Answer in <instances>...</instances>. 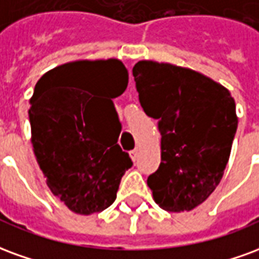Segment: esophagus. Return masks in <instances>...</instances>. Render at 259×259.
Here are the masks:
<instances>
[{
    "label": "esophagus",
    "instance_id": "34e87169",
    "mask_svg": "<svg viewBox=\"0 0 259 259\" xmlns=\"http://www.w3.org/2000/svg\"><path fill=\"white\" fill-rule=\"evenodd\" d=\"M130 156H131L132 160L135 161V160L138 158V149H134V150H131V152H130Z\"/></svg>",
    "mask_w": 259,
    "mask_h": 259
}]
</instances>
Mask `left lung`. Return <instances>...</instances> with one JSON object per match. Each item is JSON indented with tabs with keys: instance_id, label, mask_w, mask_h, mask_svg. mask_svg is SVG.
Wrapping results in <instances>:
<instances>
[{
	"instance_id": "obj_1",
	"label": "left lung",
	"mask_w": 259,
	"mask_h": 259,
	"mask_svg": "<svg viewBox=\"0 0 259 259\" xmlns=\"http://www.w3.org/2000/svg\"><path fill=\"white\" fill-rule=\"evenodd\" d=\"M132 74L161 135V163L148 178L153 199L167 211H190L224 175L237 130L235 99L208 77L169 63L141 60Z\"/></svg>"
}]
</instances>
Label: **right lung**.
<instances>
[{"label": "right lung", "mask_w": 259, "mask_h": 259, "mask_svg": "<svg viewBox=\"0 0 259 259\" xmlns=\"http://www.w3.org/2000/svg\"><path fill=\"white\" fill-rule=\"evenodd\" d=\"M128 85L120 60H78L45 73L34 87L31 143L51 192L71 211L101 212L116 200L132 167L117 143L121 132L113 98Z\"/></svg>", "instance_id": "1"}]
</instances>
